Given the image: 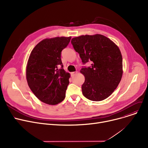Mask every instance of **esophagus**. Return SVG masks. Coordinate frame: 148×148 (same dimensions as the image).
<instances>
[{
  "label": "esophagus",
  "mask_w": 148,
  "mask_h": 148,
  "mask_svg": "<svg viewBox=\"0 0 148 148\" xmlns=\"http://www.w3.org/2000/svg\"><path fill=\"white\" fill-rule=\"evenodd\" d=\"M77 73V71H74V72H72L71 74V75H72V76H74V75H75Z\"/></svg>",
  "instance_id": "34e87169"
}]
</instances>
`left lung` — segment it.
I'll return each instance as SVG.
<instances>
[{
    "label": "left lung",
    "instance_id": "1",
    "mask_svg": "<svg viewBox=\"0 0 148 148\" xmlns=\"http://www.w3.org/2000/svg\"><path fill=\"white\" fill-rule=\"evenodd\" d=\"M71 44L84 65L80 72L85 80L82 86L86 98L99 101L109 97L118 87L122 76V57L118 47L107 37L96 34L73 38Z\"/></svg>",
    "mask_w": 148,
    "mask_h": 148
}]
</instances>
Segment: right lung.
<instances>
[{
	"label": "right lung",
	"mask_w": 148,
	"mask_h": 148,
	"mask_svg": "<svg viewBox=\"0 0 148 148\" xmlns=\"http://www.w3.org/2000/svg\"><path fill=\"white\" fill-rule=\"evenodd\" d=\"M71 37L44 39L31 52L26 67L27 84L41 101L56 105L65 98L70 74L63 68L61 52Z\"/></svg>",
	"instance_id": "right-lung-1"
}]
</instances>
